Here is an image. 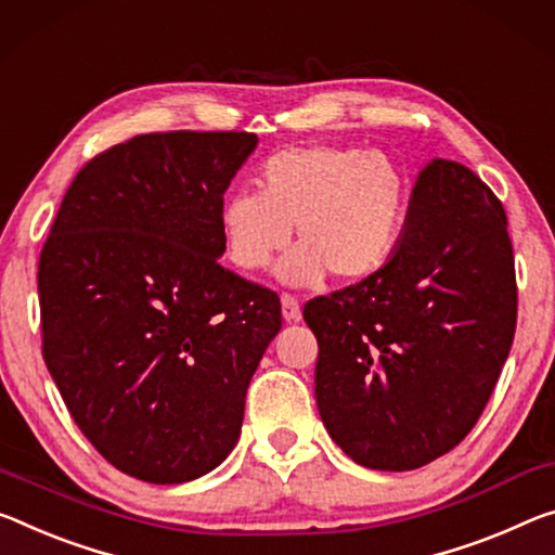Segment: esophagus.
<instances>
[{"mask_svg":"<svg viewBox=\"0 0 555 555\" xmlns=\"http://www.w3.org/2000/svg\"><path fill=\"white\" fill-rule=\"evenodd\" d=\"M281 313H284V321L296 323L301 321V304L292 294H281Z\"/></svg>","mask_w":555,"mask_h":555,"instance_id":"obj_1","label":"esophagus"}]
</instances>
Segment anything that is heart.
I'll return each mask as SVG.
<instances>
[{
	"label": "heart",
	"instance_id": "obj_1",
	"mask_svg": "<svg viewBox=\"0 0 555 555\" xmlns=\"http://www.w3.org/2000/svg\"><path fill=\"white\" fill-rule=\"evenodd\" d=\"M408 199L402 167L380 151L288 147L261 165L257 195L240 192L222 202L219 232L236 269L261 271L294 227L298 246L281 261V281L304 286L328 271L358 281L392 257Z\"/></svg>",
	"mask_w": 555,
	"mask_h": 555
}]
</instances>
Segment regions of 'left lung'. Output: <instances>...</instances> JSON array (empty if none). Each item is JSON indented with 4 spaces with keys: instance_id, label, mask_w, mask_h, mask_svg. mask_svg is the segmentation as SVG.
I'll use <instances>...</instances> for the list:
<instances>
[{
    "instance_id": "left-lung-1",
    "label": "left lung",
    "mask_w": 555,
    "mask_h": 555,
    "mask_svg": "<svg viewBox=\"0 0 555 555\" xmlns=\"http://www.w3.org/2000/svg\"><path fill=\"white\" fill-rule=\"evenodd\" d=\"M325 429L367 469L425 467L477 425L516 331L506 212L469 167L420 172L392 257L304 306Z\"/></svg>"
}]
</instances>
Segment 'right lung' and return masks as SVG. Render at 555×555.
Instances as JSON below:
<instances>
[{
  "label": "right lung",
  "instance_id": "obj_1",
  "mask_svg": "<svg viewBox=\"0 0 555 555\" xmlns=\"http://www.w3.org/2000/svg\"><path fill=\"white\" fill-rule=\"evenodd\" d=\"M254 133L135 135L76 175L39 259L43 360L78 429L151 483L212 472L281 331V304L217 259Z\"/></svg>",
  "mask_w": 555,
  "mask_h": 555
}]
</instances>
